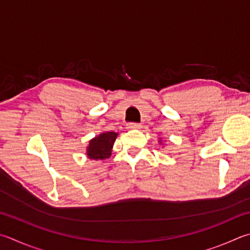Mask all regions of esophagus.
<instances>
[{
	"instance_id": "34e87169",
	"label": "esophagus",
	"mask_w": 250,
	"mask_h": 250,
	"mask_svg": "<svg viewBox=\"0 0 250 250\" xmlns=\"http://www.w3.org/2000/svg\"><path fill=\"white\" fill-rule=\"evenodd\" d=\"M126 126H128L129 129H140L141 124H138V122H129Z\"/></svg>"
}]
</instances>
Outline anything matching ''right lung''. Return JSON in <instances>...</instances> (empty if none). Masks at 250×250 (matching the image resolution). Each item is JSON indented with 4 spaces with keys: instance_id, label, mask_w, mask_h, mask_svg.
<instances>
[{
    "instance_id": "obj_1",
    "label": "right lung",
    "mask_w": 250,
    "mask_h": 250,
    "mask_svg": "<svg viewBox=\"0 0 250 250\" xmlns=\"http://www.w3.org/2000/svg\"><path fill=\"white\" fill-rule=\"evenodd\" d=\"M116 138V132H105L94 138L87 147L88 157L93 160H104V158L109 157Z\"/></svg>"
}]
</instances>
